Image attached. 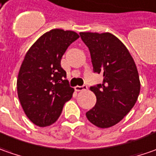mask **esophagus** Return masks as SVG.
Instances as JSON below:
<instances>
[{"instance_id": "obj_1", "label": "esophagus", "mask_w": 156, "mask_h": 156, "mask_svg": "<svg viewBox=\"0 0 156 156\" xmlns=\"http://www.w3.org/2000/svg\"><path fill=\"white\" fill-rule=\"evenodd\" d=\"M74 89H75L76 91H82V90H87L88 87H87V85H83V86H76Z\"/></svg>"}]
</instances>
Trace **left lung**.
I'll list each match as a JSON object with an SVG mask.
<instances>
[{
  "label": "left lung",
  "instance_id": "left-lung-1",
  "mask_svg": "<svg viewBox=\"0 0 156 156\" xmlns=\"http://www.w3.org/2000/svg\"><path fill=\"white\" fill-rule=\"evenodd\" d=\"M88 46L94 73L104 76L103 83L91 86L97 98L86 117L95 126L115 125L136 103L141 83L136 66L123 43L110 33L79 34Z\"/></svg>",
  "mask_w": 156,
  "mask_h": 156
}]
</instances>
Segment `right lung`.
<instances>
[{"label":"right lung","instance_id":"right-lung-1","mask_svg":"<svg viewBox=\"0 0 156 156\" xmlns=\"http://www.w3.org/2000/svg\"><path fill=\"white\" fill-rule=\"evenodd\" d=\"M78 38L73 31L52 29L41 36L25 55L17 92L25 114L37 126L55 122L73 97L74 89L66 79L60 61L68 46Z\"/></svg>","mask_w":156,"mask_h":156}]
</instances>
